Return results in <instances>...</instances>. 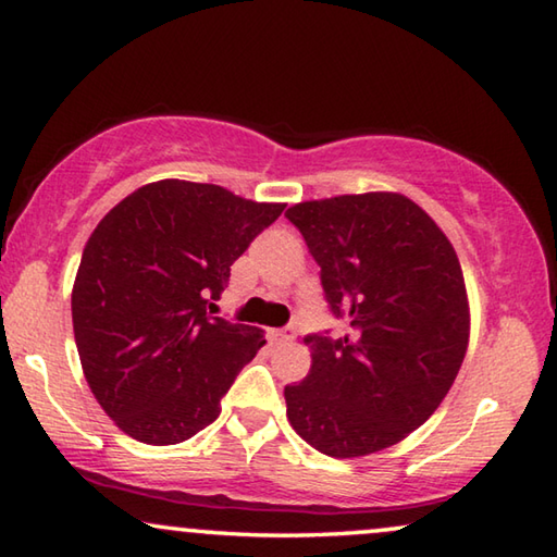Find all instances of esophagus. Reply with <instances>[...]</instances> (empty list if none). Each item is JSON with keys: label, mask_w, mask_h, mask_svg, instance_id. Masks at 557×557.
<instances>
[{"label": "esophagus", "mask_w": 557, "mask_h": 557, "mask_svg": "<svg viewBox=\"0 0 557 557\" xmlns=\"http://www.w3.org/2000/svg\"><path fill=\"white\" fill-rule=\"evenodd\" d=\"M272 342H295L297 338V329L295 326H285V329H272L270 332Z\"/></svg>", "instance_id": "esophagus-1"}]
</instances>
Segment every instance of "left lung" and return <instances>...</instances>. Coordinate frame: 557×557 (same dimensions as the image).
<instances>
[{
  "label": "left lung",
  "mask_w": 557,
  "mask_h": 557,
  "mask_svg": "<svg viewBox=\"0 0 557 557\" xmlns=\"http://www.w3.org/2000/svg\"><path fill=\"white\" fill-rule=\"evenodd\" d=\"M322 268L346 334H309L312 369L285 385L287 420L322 455L381 451L445 400L469 344L459 258L440 225L393 191L334 196L287 209Z\"/></svg>",
  "instance_id": "obj_1"
}]
</instances>
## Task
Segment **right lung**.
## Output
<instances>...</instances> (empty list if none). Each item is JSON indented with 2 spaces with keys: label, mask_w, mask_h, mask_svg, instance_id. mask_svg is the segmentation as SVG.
Masks as SVG:
<instances>
[{
  "label": "right lung",
  "mask_w": 557,
  "mask_h": 557,
  "mask_svg": "<svg viewBox=\"0 0 557 557\" xmlns=\"http://www.w3.org/2000/svg\"><path fill=\"white\" fill-rule=\"evenodd\" d=\"M285 203L162 178L122 199L86 243L71 312L96 400L125 435L176 445L219 418L262 329L211 317L231 265Z\"/></svg>",
  "instance_id": "right-lung-1"
}]
</instances>
